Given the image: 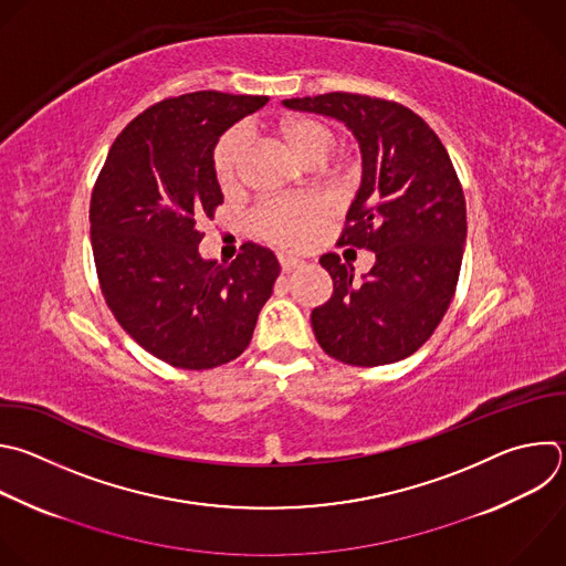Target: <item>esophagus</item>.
<instances>
[{"instance_id": "esophagus-1", "label": "esophagus", "mask_w": 566, "mask_h": 566, "mask_svg": "<svg viewBox=\"0 0 566 566\" xmlns=\"http://www.w3.org/2000/svg\"><path fill=\"white\" fill-rule=\"evenodd\" d=\"M304 262L302 260H295V258H280V266L284 273H291L295 269H300Z\"/></svg>"}]
</instances>
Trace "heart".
Segmentation results:
<instances>
[{"label": "heart", "instance_id": "obj_1", "mask_svg": "<svg viewBox=\"0 0 566 566\" xmlns=\"http://www.w3.org/2000/svg\"><path fill=\"white\" fill-rule=\"evenodd\" d=\"M275 133L300 161L311 166L324 161L328 150L335 146V133L326 124L311 117H284L275 126ZM244 157L247 139L240 128L229 130L216 144L213 172L224 191L238 186L244 168ZM324 218V202L304 196L269 200L255 209L251 222L262 240L284 251H302L317 235Z\"/></svg>", "mask_w": 566, "mask_h": 566}]
</instances>
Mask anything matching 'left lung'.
<instances>
[{"label": "left lung", "mask_w": 566, "mask_h": 566, "mask_svg": "<svg viewBox=\"0 0 566 566\" xmlns=\"http://www.w3.org/2000/svg\"><path fill=\"white\" fill-rule=\"evenodd\" d=\"M282 104L342 122L361 153L339 242L373 251L375 264L353 280L335 253L319 258L333 295L313 308V333L350 366L400 361L438 328L462 266L467 205L451 157L429 124L396 102L326 93Z\"/></svg>", "instance_id": "left-lung-1"}]
</instances>
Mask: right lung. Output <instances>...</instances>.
Segmentation results:
<instances>
[{"label":"right lung","instance_id":"add662e5","mask_svg":"<svg viewBox=\"0 0 566 566\" xmlns=\"http://www.w3.org/2000/svg\"><path fill=\"white\" fill-rule=\"evenodd\" d=\"M269 97L198 91L137 115L113 142L91 198L99 286L122 328L161 361L202 370L242 355L280 262L244 244L231 264L200 255L202 220L224 202L213 150Z\"/></svg>","mask_w":566,"mask_h":566}]
</instances>
